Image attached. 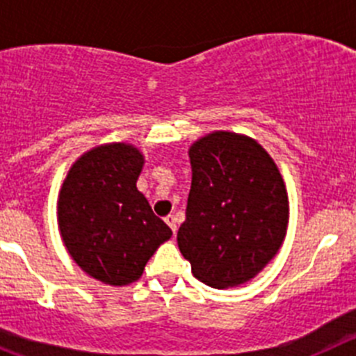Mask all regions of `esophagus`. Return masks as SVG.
<instances>
[{
    "label": "esophagus",
    "instance_id": "esophagus-1",
    "mask_svg": "<svg viewBox=\"0 0 356 356\" xmlns=\"http://www.w3.org/2000/svg\"><path fill=\"white\" fill-rule=\"evenodd\" d=\"M165 222H168L169 228L172 229V234H176V229H178V221H176L175 213H169V216H165Z\"/></svg>",
    "mask_w": 356,
    "mask_h": 356
}]
</instances>
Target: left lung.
I'll return each mask as SVG.
<instances>
[{
	"instance_id": "left-lung-1",
	"label": "left lung",
	"mask_w": 356,
	"mask_h": 356,
	"mask_svg": "<svg viewBox=\"0 0 356 356\" xmlns=\"http://www.w3.org/2000/svg\"><path fill=\"white\" fill-rule=\"evenodd\" d=\"M193 184L178 248L213 289L246 284L275 259L289 196L271 155L248 135L217 130L188 147Z\"/></svg>"
}]
</instances>
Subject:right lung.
Wrapping results in <instances>:
<instances>
[{
    "label": "right lung",
    "instance_id": "right-lung-1",
    "mask_svg": "<svg viewBox=\"0 0 356 356\" xmlns=\"http://www.w3.org/2000/svg\"><path fill=\"white\" fill-rule=\"evenodd\" d=\"M144 168L139 147L110 143L85 151L72 163L56 201L65 250L81 271L122 287L172 235L137 188Z\"/></svg>",
    "mask_w": 356,
    "mask_h": 356
}]
</instances>
